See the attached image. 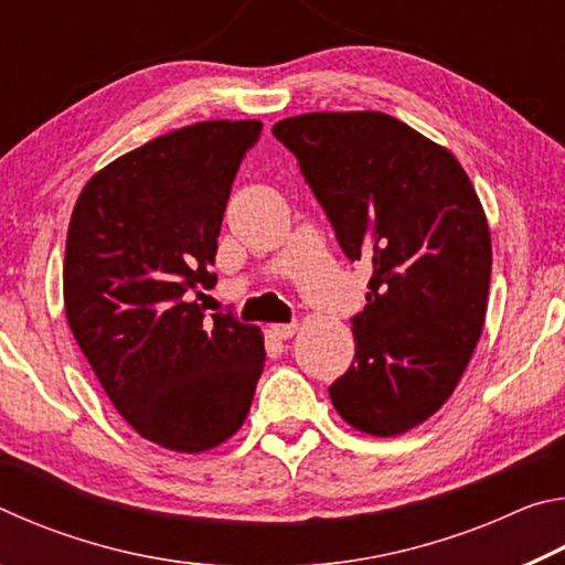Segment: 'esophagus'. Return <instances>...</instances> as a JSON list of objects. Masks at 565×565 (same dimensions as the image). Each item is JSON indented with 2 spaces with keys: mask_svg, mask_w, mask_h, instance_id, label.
Listing matches in <instances>:
<instances>
[{
  "mask_svg": "<svg viewBox=\"0 0 565 565\" xmlns=\"http://www.w3.org/2000/svg\"><path fill=\"white\" fill-rule=\"evenodd\" d=\"M274 329V337L276 339H291L296 331H299V323H276V327H271Z\"/></svg>",
  "mask_w": 565,
  "mask_h": 565,
  "instance_id": "obj_1",
  "label": "esophagus"
}]
</instances>
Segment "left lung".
<instances>
[{
  "label": "left lung",
  "instance_id": "8db88e82",
  "mask_svg": "<svg viewBox=\"0 0 565 565\" xmlns=\"http://www.w3.org/2000/svg\"><path fill=\"white\" fill-rule=\"evenodd\" d=\"M343 254L369 262L356 356L329 386L339 416L398 436L441 408L481 339L491 232L446 147L384 111H311L274 124Z\"/></svg>",
  "mask_w": 565,
  "mask_h": 565
}]
</instances>
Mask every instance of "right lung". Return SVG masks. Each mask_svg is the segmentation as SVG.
<instances>
[{"instance_id": "right-lung-1", "label": "right lung", "mask_w": 565, "mask_h": 565, "mask_svg": "<svg viewBox=\"0 0 565 565\" xmlns=\"http://www.w3.org/2000/svg\"><path fill=\"white\" fill-rule=\"evenodd\" d=\"M259 137L256 119L181 127L99 169L74 204L66 321L114 408L169 451L232 438L264 371L259 327L191 301L216 284L224 209Z\"/></svg>"}]
</instances>
